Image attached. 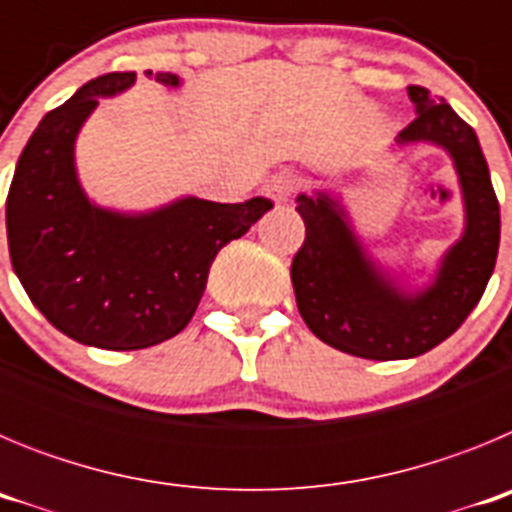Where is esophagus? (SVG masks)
<instances>
[{
    "mask_svg": "<svg viewBox=\"0 0 512 512\" xmlns=\"http://www.w3.org/2000/svg\"><path fill=\"white\" fill-rule=\"evenodd\" d=\"M297 189V179L292 174H277V176H271L269 184H266V197L274 202H287L289 197H292V192Z\"/></svg>",
    "mask_w": 512,
    "mask_h": 512,
    "instance_id": "obj_1",
    "label": "esophagus"
}]
</instances>
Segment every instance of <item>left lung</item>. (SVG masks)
I'll return each instance as SVG.
<instances>
[{"mask_svg": "<svg viewBox=\"0 0 512 512\" xmlns=\"http://www.w3.org/2000/svg\"><path fill=\"white\" fill-rule=\"evenodd\" d=\"M418 117L397 143H433L449 151L459 174L467 228L441 259L431 287L402 292L374 261L325 192L300 194L305 243L292 259V287L307 328L323 343L361 359H413L467 320L485 295L500 246V205L472 125L425 87H408Z\"/></svg>", "mask_w": 512, "mask_h": 512, "instance_id": "obj_1", "label": "left lung"}]
</instances>
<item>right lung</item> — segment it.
Returning a JSON list of instances; mask_svg holds the SVG:
<instances>
[{
    "mask_svg": "<svg viewBox=\"0 0 512 512\" xmlns=\"http://www.w3.org/2000/svg\"><path fill=\"white\" fill-rule=\"evenodd\" d=\"M146 76L179 87L176 74ZM133 81L135 71L97 76L48 112L7 194L9 259L27 297L61 333L107 351L156 346L187 328L217 251L274 207L264 197H184L146 215L92 205L76 179L74 140L99 97Z\"/></svg>",
    "mask_w": 512,
    "mask_h": 512,
    "instance_id": "right-lung-1",
    "label": "right lung"
}]
</instances>
